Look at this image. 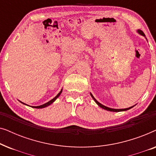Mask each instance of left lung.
Segmentation results:
<instances>
[{"label": "left lung", "mask_w": 156, "mask_h": 156, "mask_svg": "<svg viewBox=\"0 0 156 156\" xmlns=\"http://www.w3.org/2000/svg\"><path fill=\"white\" fill-rule=\"evenodd\" d=\"M137 32L138 33L140 34V35H143V36H144L145 37H146V35H145V34L144 33V32H143L142 30H137ZM90 95H91V97H92V99L94 100V101L96 102V103L97 104V105L99 106H100V107L101 108H104V109H105V110H107V111H109V112H123V111H127V110H129V109H130V108H133L134 106H131V107H129V108H121V109H118V108H109V107H107V106H104V105H103V104H100L99 101H97V99H95L94 97V96L92 95V94L91 93H90Z\"/></svg>", "instance_id": "1"}]
</instances>
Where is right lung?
I'll return each mask as SVG.
<instances>
[{
  "mask_svg": "<svg viewBox=\"0 0 156 156\" xmlns=\"http://www.w3.org/2000/svg\"><path fill=\"white\" fill-rule=\"evenodd\" d=\"M62 89H61V91H59V93H58V94H57L56 97H55V98H53V99H52V100H50V101H49L48 102H47V103H45V104H42V105H40V106H32V107L33 108H44V107H47V106H50V104H52L53 102H54L55 100H56L57 98H58L59 97V95L61 94V93H62ZM21 103L22 104H25V105H27L26 104H24V103H23L22 101H20ZM27 106H28V105H27Z\"/></svg>",
  "mask_w": 156,
  "mask_h": 156,
  "instance_id": "add662e5",
  "label": "right lung"
}]
</instances>
